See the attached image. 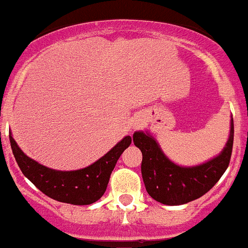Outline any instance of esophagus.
Instances as JSON below:
<instances>
[{
    "mask_svg": "<svg viewBox=\"0 0 248 248\" xmlns=\"http://www.w3.org/2000/svg\"><path fill=\"white\" fill-rule=\"evenodd\" d=\"M135 126H136V124H135Z\"/></svg>",
    "mask_w": 248,
    "mask_h": 248,
    "instance_id": "1",
    "label": "esophagus"
}]
</instances>
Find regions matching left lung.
<instances>
[{"instance_id":"obj_1","label":"left lung","mask_w":248,"mask_h":248,"mask_svg":"<svg viewBox=\"0 0 248 248\" xmlns=\"http://www.w3.org/2000/svg\"><path fill=\"white\" fill-rule=\"evenodd\" d=\"M133 143L142 152V178L149 195L164 205H183L206 194L229 167L233 144V119L230 120V135L224 149L216 157L184 167L171 162L148 131H136Z\"/></svg>"}]
</instances>
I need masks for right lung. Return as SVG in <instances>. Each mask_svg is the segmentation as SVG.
Returning <instances> with one entry per match:
<instances>
[{"mask_svg":"<svg viewBox=\"0 0 248 248\" xmlns=\"http://www.w3.org/2000/svg\"><path fill=\"white\" fill-rule=\"evenodd\" d=\"M11 148L19 169L42 193L60 202L90 205L104 195L110 175L124 149L131 144L129 136L122 138L100 159L77 170H57L42 166L18 147L10 133Z\"/></svg>","mask_w":248,"mask_h":248,"instance_id":"add662e5","label":"right lung"}]
</instances>
